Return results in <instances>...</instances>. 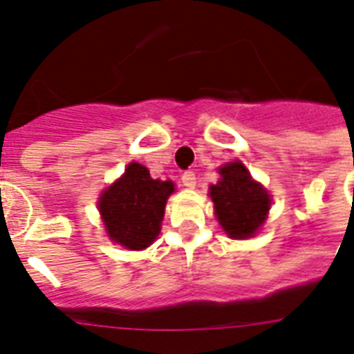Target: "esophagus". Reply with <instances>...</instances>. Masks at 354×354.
<instances>
[{
  "instance_id": "34e87169",
  "label": "esophagus",
  "mask_w": 354,
  "mask_h": 354,
  "mask_svg": "<svg viewBox=\"0 0 354 354\" xmlns=\"http://www.w3.org/2000/svg\"><path fill=\"white\" fill-rule=\"evenodd\" d=\"M182 183L183 187H189V189H194L196 187V174L192 171H187L182 174Z\"/></svg>"
}]
</instances>
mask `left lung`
Masks as SVG:
<instances>
[{
	"label": "left lung",
	"instance_id": "left-lung-1",
	"mask_svg": "<svg viewBox=\"0 0 354 354\" xmlns=\"http://www.w3.org/2000/svg\"><path fill=\"white\" fill-rule=\"evenodd\" d=\"M221 180L210 185L216 218L223 230L234 239L254 236L266 219L270 196L241 162L227 163L219 169Z\"/></svg>",
	"mask_w": 354,
	"mask_h": 354
}]
</instances>
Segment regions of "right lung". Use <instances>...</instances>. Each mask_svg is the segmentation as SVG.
Wrapping results in <instances>:
<instances>
[{
    "label": "right lung",
    "mask_w": 354,
    "mask_h": 354,
    "mask_svg": "<svg viewBox=\"0 0 354 354\" xmlns=\"http://www.w3.org/2000/svg\"><path fill=\"white\" fill-rule=\"evenodd\" d=\"M172 182L153 180L140 163H129L124 176L104 191L99 201L108 236L129 250L147 248L160 232V223Z\"/></svg>",
    "instance_id": "right-lung-1"
}]
</instances>
